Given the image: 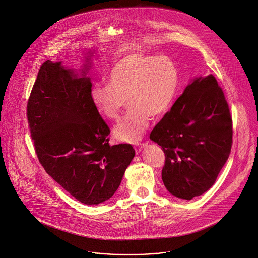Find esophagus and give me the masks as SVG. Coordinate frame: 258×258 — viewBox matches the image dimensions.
<instances>
[{"label": "esophagus", "mask_w": 258, "mask_h": 258, "mask_svg": "<svg viewBox=\"0 0 258 258\" xmlns=\"http://www.w3.org/2000/svg\"><path fill=\"white\" fill-rule=\"evenodd\" d=\"M146 147V144L145 143H138L135 145V151L136 152H140L143 148Z\"/></svg>", "instance_id": "esophagus-1"}]
</instances>
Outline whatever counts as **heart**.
Returning a JSON list of instances; mask_svg holds the SVG:
<instances>
[{
    "instance_id": "heart-1",
    "label": "heart",
    "mask_w": 258,
    "mask_h": 258,
    "mask_svg": "<svg viewBox=\"0 0 258 258\" xmlns=\"http://www.w3.org/2000/svg\"><path fill=\"white\" fill-rule=\"evenodd\" d=\"M107 78L108 83L98 82L93 86L91 100L102 117L115 121L125 99L130 109L114 127V135L126 142L144 135L150 118L160 119L169 111L180 85L179 71L172 60L143 53L118 60Z\"/></svg>"
}]
</instances>
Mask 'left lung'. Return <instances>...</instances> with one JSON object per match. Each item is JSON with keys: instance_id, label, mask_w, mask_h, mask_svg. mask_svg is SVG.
I'll return each mask as SVG.
<instances>
[{"instance_id": "left-lung-1", "label": "left lung", "mask_w": 258, "mask_h": 258, "mask_svg": "<svg viewBox=\"0 0 258 258\" xmlns=\"http://www.w3.org/2000/svg\"><path fill=\"white\" fill-rule=\"evenodd\" d=\"M232 135L229 107L216 78L192 79L150 135L164 152L161 179L173 197L190 200L215 184L230 155Z\"/></svg>"}]
</instances>
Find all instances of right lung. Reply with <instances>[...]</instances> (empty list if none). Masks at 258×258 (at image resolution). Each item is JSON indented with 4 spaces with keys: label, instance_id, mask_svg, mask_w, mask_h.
Returning <instances> with one entry per match:
<instances>
[{
    "label": "right lung",
    "instance_id": "1",
    "mask_svg": "<svg viewBox=\"0 0 258 258\" xmlns=\"http://www.w3.org/2000/svg\"><path fill=\"white\" fill-rule=\"evenodd\" d=\"M89 51L77 74L46 61L27 105L37 158L46 173L79 202L98 205L113 197L133 159L131 144L109 145L110 130L91 100Z\"/></svg>",
    "mask_w": 258,
    "mask_h": 258
}]
</instances>
